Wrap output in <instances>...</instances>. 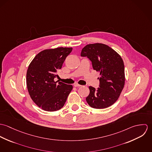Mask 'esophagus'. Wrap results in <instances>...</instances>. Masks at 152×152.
Listing matches in <instances>:
<instances>
[{
    "mask_svg": "<svg viewBox=\"0 0 152 152\" xmlns=\"http://www.w3.org/2000/svg\"><path fill=\"white\" fill-rule=\"evenodd\" d=\"M74 86L75 87H81L82 86L81 85H80V84H78V83H75L74 84Z\"/></svg>",
    "mask_w": 152,
    "mask_h": 152,
    "instance_id": "1",
    "label": "esophagus"
}]
</instances>
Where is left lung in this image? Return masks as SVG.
<instances>
[{
  "mask_svg": "<svg viewBox=\"0 0 152 152\" xmlns=\"http://www.w3.org/2000/svg\"><path fill=\"white\" fill-rule=\"evenodd\" d=\"M81 56L87 57L94 70L100 74L99 87L90 91L86 98L88 105L95 109L108 108L119 98L125 86V66L121 56L108 45L102 43L87 44Z\"/></svg>",
  "mask_w": 152,
  "mask_h": 152,
  "instance_id": "1",
  "label": "left lung"
}]
</instances>
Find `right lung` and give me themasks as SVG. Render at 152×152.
<instances>
[{
    "label": "right lung",
    "mask_w": 152,
    "mask_h": 152,
    "mask_svg": "<svg viewBox=\"0 0 152 152\" xmlns=\"http://www.w3.org/2000/svg\"><path fill=\"white\" fill-rule=\"evenodd\" d=\"M72 50V47L44 50L28 65L26 74L28 92L33 102L44 110L53 112L62 108L73 88L72 85L54 80Z\"/></svg>",
    "instance_id": "obj_1"
}]
</instances>
